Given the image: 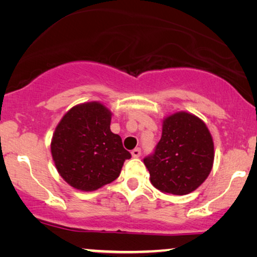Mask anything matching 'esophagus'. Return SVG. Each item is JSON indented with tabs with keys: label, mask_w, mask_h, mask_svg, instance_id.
I'll return each mask as SVG.
<instances>
[{
	"label": "esophagus",
	"mask_w": 257,
	"mask_h": 257,
	"mask_svg": "<svg viewBox=\"0 0 257 257\" xmlns=\"http://www.w3.org/2000/svg\"><path fill=\"white\" fill-rule=\"evenodd\" d=\"M131 153H132V157L133 158H138V157L142 156V150H140L139 147H137V149L133 150Z\"/></svg>",
	"instance_id": "obj_1"
}]
</instances>
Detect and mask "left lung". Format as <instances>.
Wrapping results in <instances>:
<instances>
[{"mask_svg":"<svg viewBox=\"0 0 257 257\" xmlns=\"http://www.w3.org/2000/svg\"><path fill=\"white\" fill-rule=\"evenodd\" d=\"M214 144L205 122L187 112L165 118L161 139L144 158L152 185L159 191L185 195L195 191L213 167Z\"/></svg>","mask_w":257,"mask_h":257,"instance_id":"obj_1","label":"left lung"}]
</instances>
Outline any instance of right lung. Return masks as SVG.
<instances>
[{
	"label": "right lung",
	"mask_w": 257,
	"mask_h": 257,
	"mask_svg": "<svg viewBox=\"0 0 257 257\" xmlns=\"http://www.w3.org/2000/svg\"><path fill=\"white\" fill-rule=\"evenodd\" d=\"M111 112L98 101L73 106L59 121L51 154L61 177L73 188L96 191L115 180L131 153L111 132Z\"/></svg>",
	"instance_id": "1"
}]
</instances>
